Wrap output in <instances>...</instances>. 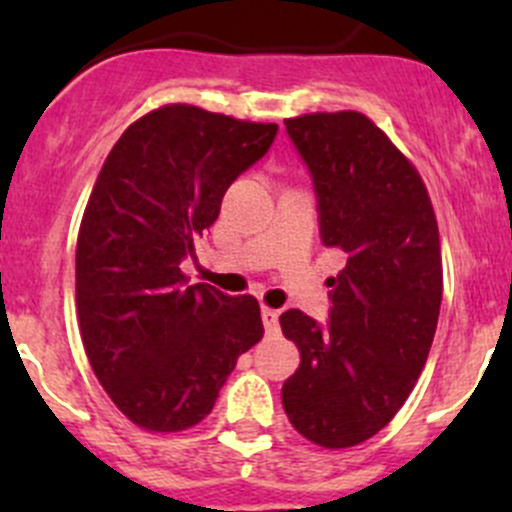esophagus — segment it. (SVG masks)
Instances as JSON below:
<instances>
[{"mask_svg":"<svg viewBox=\"0 0 512 512\" xmlns=\"http://www.w3.org/2000/svg\"><path fill=\"white\" fill-rule=\"evenodd\" d=\"M262 322H265V332L267 334L280 332V312H277V309L262 307Z\"/></svg>","mask_w":512,"mask_h":512,"instance_id":"obj_1","label":"esophagus"}]
</instances>
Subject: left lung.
Returning <instances> with one entry per match:
<instances>
[{
    "instance_id": "obj_1",
    "label": "left lung",
    "mask_w": 512,
    "mask_h": 512,
    "mask_svg": "<svg viewBox=\"0 0 512 512\" xmlns=\"http://www.w3.org/2000/svg\"><path fill=\"white\" fill-rule=\"evenodd\" d=\"M317 195L319 237L344 257L327 324L287 309L299 369L282 386L294 428L324 448L379 433L428 359L441 309V242L431 198L404 153L364 113L285 121Z\"/></svg>"
}]
</instances>
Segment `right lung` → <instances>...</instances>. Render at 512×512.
<instances>
[{
  "label": "right lung",
  "mask_w": 512,
  "mask_h": 512,
  "mask_svg": "<svg viewBox=\"0 0 512 512\" xmlns=\"http://www.w3.org/2000/svg\"><path fill=\"white\" fill-rule=\"evenodd\" d=\"M275 136L277 123L173 103L131 123L103 160L76 242V309L98 381L141 428L203 421L265 334L255 297L190 285L180 265Z\"/></svg>",
  "instance_id": "right-lung-1"
}]
</instances>
